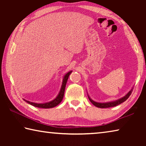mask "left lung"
I'll list each match as a JSON object with an SVG mask.
<instances>
[{"label": "left lung", "instance_id": "obj_1", "mask_svg": "<svg viewBox=\"0 0 146 146\" xmlns=\"http://www.w3.org/2000/svg\"><path fill=\"white\" fill-rule=\"evenodd\" d=\"M133 87L131 88V90L129 91V92H128L126 94V95L124 96V97L120 98L118 100H114V101H111V102H95V101H94V100L91 99L90 96H89L88 93H88V98H89V99H90V102L92 103L94 106H95L96 107L100 108H108L115 107V106H117L118 105L120 104L121 103L125 102V101L126 100L127 98H129V96L131 95V94L132 91H133Z\"/></svg>", "mask_w": 146, "mask_h": 146}]
</instances>
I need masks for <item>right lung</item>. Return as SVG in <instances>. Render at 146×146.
I'll list each match as a JSON object with an SVG mask.
<instances>
[{
    "label": "right lung",
    "instance_id": "obj_1",
    "mask_svg": "<svg viewBox=\"0 0 146 146\" xmlns=\"http://www.w3.org/2000/svg\"><path fill=\"white\" fill-rule=\"evenodd\" d=\"M71 73H72V71H69V72H68L64 76L62 83V86L60 88V91H59L58 95L56 96L55 99H53V100L49 101V102H45V103H35V102H30V101L26 100L25 99H24V98H23V100L25 101V102H26L27 103H28L29 104H31L32 106H35V107L39 108L49 109V108H54V107H55V106H58L59 104L62 102V99H63L66 83H67L69 76H70V75Z\"/></svg>",
    "mask_w": 146,
    "mask_h": 146
}]
</instances>
